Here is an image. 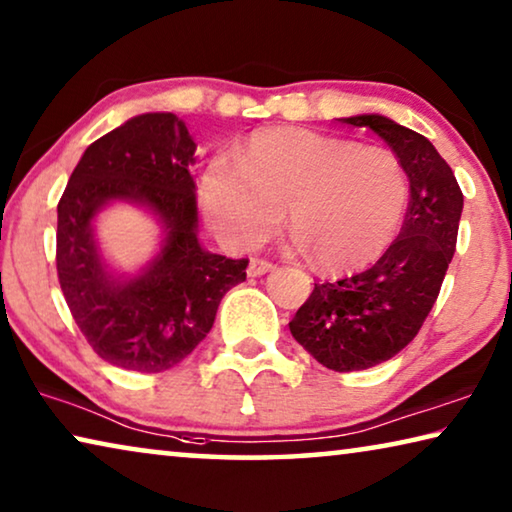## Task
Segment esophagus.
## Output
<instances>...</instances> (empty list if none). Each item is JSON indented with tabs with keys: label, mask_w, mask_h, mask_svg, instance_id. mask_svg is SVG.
<instances>
[{
	"label": "esophagus",
	"mask_w": 512,
	"mask_h": 512,
	"mask_svg": "<svg viewBox=\"0 0 512 512\" xmlns=\"http://www.w3.org/2000/svg\"><path fill=\"white\" fill-rule=\"evenodd\" d=\"M272 270H274V265L270 261H263V258H251L247 274L249 277H263V274L272 272Z\"/></svg>",
	"instance_id": "obj_1"
}]
</instances>
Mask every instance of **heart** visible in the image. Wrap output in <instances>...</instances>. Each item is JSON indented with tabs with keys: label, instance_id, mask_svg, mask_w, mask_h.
Returning a JSON list of instances; mask_svg holds the SVG:
<instances>
[{
	"label": "heart",
	"instance_id": "1",
	"mask_svg": "<svg viewBox=\"0 0 512 512\" xmlns=\"http://www.w3.org/2000/svg\"><path fill=\"white\" fill-rule=\"evenodd\" d=\"M201 199L210 224L238 247L277 231L281 212L297 247L322 270H355L391 245L407 208V178L387 148L277 128L251 137L235 167L215 160Z\"/></svg>",
	"mask_w": 512,
	"mask_h": 512
}]
</instances>
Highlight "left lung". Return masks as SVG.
Wrapping results in <instances>:
<instances>
[{
	"mask_svg": "<svg viewBox=\"0 0 512 512\" xmlns=\"http://www.w3.org/2000/svg\"><path fill=\"white\" fill-rule=\"evenodd\" d=\"M373 130L396 153L410 180V203L393 245L368 270L316 283L295 318V341L338 373L364 371L396 357L419 334L451 263L462 192L430 141L380 114L338 119Z\"/></svg>",
	"mask_w": 512,
	"mask_h": 512,
	"instance_id": "obj_1",
	"label": "left lung"
}]
</instances>
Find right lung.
I'll return each mask as SVG.
<instances>
[{
	"label": "right lung",
	"instance_id": "obj_1",
	"mask_svg": "<svg viewBox=\"0 0 512 512\" xmlns=\"http://www.w3.org/2000/svg\"><path fill=\"white\" fill-rule=\"evenodd\" d=\"M196 144L185 121L151 112L86 148L57 206V274L77 327L100 359L139 373L176 366L212 329L217 306L247 279V258L199 242ZM116 200L152 212L161 251L137 275L106 265L92 222Z\"/></svg>",
	"mask_w": 512,
	"mask_h": 512
}]
</instances>
